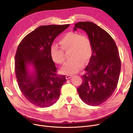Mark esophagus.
Instances as JSON below:
<instances>
[{"label": "esophagus", "mask_w": 133, "mask_h": 133, "mask_svg": "<svg viewBox=\"0 0 133 133\" xmlns=\"http://www.w3.org/2000/svg\"><path fill=\"white\" fill-rule=\"evenodd\" d=\"M70 77H72V76L71 75H66V79H69V78H70Z\"/></svg>", "instance_id": "34e87169"}]
</instances>
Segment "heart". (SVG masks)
Listing matches in <instances>:
<instances>
[{"label": "heart", "mask_w": 133, "mask_h": 133, "mask_svg": "<svg viewBox=\"0 0 133 133\" xmlns=\"http://www.w3.org/2000/svg\"><path fill=\"white\" fill-rule=\"evenodd\" d=\"M61 48L55 44L52 45L50 54L52 59L57 64L63 65L65 62V52H70V58L61 68L63 74L72 75L77 73L83 65V61L90 59L92 54V46L90 39L86 36L77 32H69L62 37L59 41Z\"/></svg>", "instance_id": "b5f03b06"}]
</instances>
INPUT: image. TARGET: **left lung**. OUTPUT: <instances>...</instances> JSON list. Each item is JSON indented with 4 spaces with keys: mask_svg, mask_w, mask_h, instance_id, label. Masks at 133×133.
I'll use <instances>...</instances> for the list:
<instances>
[{
    "mask_svg": "<svg viewBox=\"0 0 133 133\" xmlns=\"http://www.w3.org/2000/svg\"><path fill=\"white\" fill-rule=\"evenodd\" d=\"M77 28L87 32L92 46V56L77 91L85 104L98 106L107 101L117 88L121 70L118 50L110 35L94 23L79 22L75 24L74 30Z\"/></svg>",
    "mask_w": 133,
    "mask_h": 133,
    "instance_id": "obj_1",
    "label": "left lung"
}]
</instances>
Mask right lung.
<instances>
[{
  "label": "right lung",
  "instance_id": "obj_1",
  "mask_svg": "<svg viewBox=\"0 0 133 133\" xmlns=\"http://www.w3.org/2000/svg\"><path fill=\"white\" fill-rule=\"evenodd\" d=\"M69 26H39L21 41L15 57V72L20 89L25 98L36 107L48 108L59 98L65 75L57 74L50 49L56 37ZM31 65L34 71L28 67Z\"/></svg>",
  "mask_w": 133,
  "mask_h": 133
}]
</instances>
